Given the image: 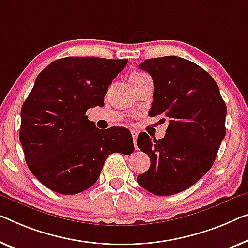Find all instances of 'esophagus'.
<instances>
[{
  "instance_id": "obj_1",
  "label": "esophagus",
  "mask_w": 248,
  "mask_h": 248,
  "mask_svg": "<svg viewBox=\"0 0 248 248\" xmlns=\"http://www.w3.org/2000/svg\"><path fill=\"white\" fill-rule=\"evenodd\" d=\"M131 136L132 139H134V145L137 149V137H138V130H131Z\"/></svg>"
}]
</instances>
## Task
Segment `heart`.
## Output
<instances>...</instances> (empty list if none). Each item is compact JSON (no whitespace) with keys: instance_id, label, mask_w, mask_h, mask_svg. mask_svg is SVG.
I'll list each match as a JSON object with an SVG mask.
<instances>
[{"instance_id":"obj_1","label":"heart","mask_w":248,"mask_h":248,"mask_svg":"<svg viewBox=\"0 0 248 248\" xmlns=\"http://www.w3.org/2000/svg\"><path fill=\"white\" fill-rule=\"evenodd\" d=\"M146 77H148L146 73L136 71V72H132L130 77H129V81H130V83H132V82H135V81H138V80L142 79V78H146Z\"/></svg>"}]
</instances>
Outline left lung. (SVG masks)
Masks as SVG:
<instances>
[{
	"mask_svg": "<svg viewBox=\"0 0 248 248\" xmlns=\"http://www.w3.org/2000/svg\"><path fill=\"white\" fill-rule=\"evenodd\" d=\"M139 69L154 80L149 116L162 114L169 124L161 139L138 136L137 146L149 156L150 167L137 182L154 195L180 193L212 168L226 134V105L209 73L186 59H148Z\"/></svg>",
	"mask_w": 248,
	"mask_h": 248,
	"instance_id": "left-lung-1",
	"label": "left lung"
}]
</instances>
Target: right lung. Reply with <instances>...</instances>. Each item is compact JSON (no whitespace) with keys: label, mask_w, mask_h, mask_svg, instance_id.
I'll return each mask as SVG.
<instances>
[{"label":"right lung","mask_w":248,"mask_h":248,"mask_svg":"<svg viewBox=\"0 0 248 248\" xmlns=\"http://www.w3.org/2000/svg\"><path fill=\"white\" fill-rule=\"evenodd\" d=\"M127 62L68 57L39 73L22 106L20 141L29 169L51 190L81 193L97 182L109 155L134 153L128 129L101 130L86 116L89 108L103 105Z\"/></svg>","instance_id":"add662e5"}]
</instances>
